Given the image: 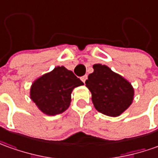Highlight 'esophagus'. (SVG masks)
<instances>
[{
  "label": "esophagus",
  "mask_w": 158,
  "mask_h": 158,
  "mask_svg": "<svg viewBox=\"0 0 158 158\" xmlns=\"http://www.w3.org/2000/svg\"><path fill=\"white\" fill-rule=\"evenodd\" d=\"M86 79H87V75H85V76H83V77H81V80H82L84 83H85Z\"/></svg>",
  "instance_id": "1"
}]
</instances>
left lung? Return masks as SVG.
Returning a JSON list of instances; mask_svg holds the SVG:
<instances>
[{
  "instance_id": "1",
  "label": "left lung",
  "mask_w": 158,
  "mask_h": 158,
  "mask_svg": "<svg viewBox=\"0 0 158 158\" xmlns=\"http://www.w3.org/2000/svg\"><path fill=\"white\" fill-rule=\"evenodd\" d=\"M93 69L85 85L91 92L96 110L109 116L120 115L133 102V86L105 65L95 64Z\"/></svg>"
}]
</instances>
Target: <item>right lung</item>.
Listing matches in <instances>:
<instances>
[{"label":"right lung","instance_id":"right-lung-1","mask_svg":"<svg viewBox=\"0 0 158 158\" xmlns=\"http://www.w3.org/2000/svg\"><path fill=\"white\" fill-rule=\"evenodd\" d=\"M84 83L72 71L64 67H57L33 83L31 98L39 110L48 115L64 112L71 102V93Z\"/></svg>","mask_w":158,"mask_h":158}]
</instances>
